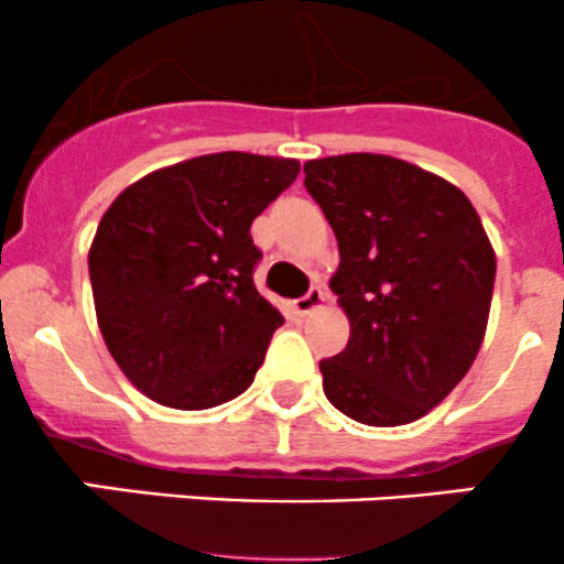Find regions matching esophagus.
<instances>
[{
  "label": "esophagus",
  "instance_id": "esophagus-1",
  "mask_svg": "<svg viewBox=\"0 0 564 564\" xmlns=\"http://www.w3.org/2000/svg\"><path fill=\"white\" fill-rule=\"evenodd\" d=\"M324 303H327V292H324L322 286H311L308 294H303L300 300H294V311L303 316H308V314H314L316 308H322Z\"/></svg>",
  "mask_w": 564,
  "mask_h": 564
}]
</instances>
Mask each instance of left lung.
Here are the masks:
<instances>
[{"mask_svg": "<svg viewBox=\"0 0 564 564\" xmlns=\"http://www.w3.org/2000/svg\"><path fill=\"white\" fill-rule=\"evenodd\" d=\"M338 240L329 278L349 344L318 362L324 395L366 425H406L445 401L480 351L497 256L469 198L390 155L303 166Z\"/></svg>", "mask_w": 564, "mask_h": 564, "instance_id": "1", "label": "left lung"}]
</instances>
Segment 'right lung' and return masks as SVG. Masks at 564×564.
Masks as SVG:
<instances>
[{
	"instance_id": "right-lung-1",
	"label": "right lung",
	"mask_w": 564,
	"mask_h": 564,
	"mask_svg": "<svg viewBox=\"0 0 564 564\" xmlns=\"http://www.w3.org/2000/svg\"><path fill=\"white\" fill-rule=\"evenodd\" d=\"M300 174L292 158L218 152L124 187L89 248L95 314L124 377L172 409L246 392L283 324L253 286L256 215Z\"/></svg>"
}]
</instances>
